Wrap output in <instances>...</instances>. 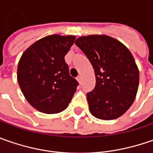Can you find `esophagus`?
<instances>
[{
    "mask_svg": "<svg viewBox=\"0 0 153 153\" xmlns=\"http://www.w3.org/2000/svg\"><path fill=\"white\" fill-rule=\"evenodd\" d=\"M76 80L78 81V82H79L80 84L82 83V76H77V78H76Z\"/></svg>",
    "mask_w": 153,
    "mask_h": 153,
    "instance_id": "obj_1",
    "label": "esophagus"
}]
</instances>
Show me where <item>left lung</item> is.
Wrapping results in <instances>:
<instances>
[{
    "mask_svg": "<svg viewBox=\"0 0 153 153\" xmlns=\"http://www.w3.org/2000/svg\"><path fill=\"white\" fill-rule=\"evenodd\" d=\"M76 45L93 65L96 83L87 94L94 117L112 120L132 105L138 91L140 74L135 60L126 46L106 35L81 36Z\"/></svg>",
    "mask_w": 153,
    "mask_h": 153,
    "instance_id": "left-lung-1",
    "label": "left lung"
}]
</instances>
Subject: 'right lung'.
I'll return each instance as SVG.
<instances>
[{
    "instance_id": "add662e5",
    "label": "right lung",
    "mask_w": 153,
    "mask_h": 153,
    "mask_svg": "<svg viewBox=\"0 0 153 153\" xmlns=\"http://www.w3.org/2000/svg\"><path fill=\"white\" fill-rule=\"evenodd\" d=\"M75 36L50 35L30 45L18 65L17 79L26 100L37 111L55 114L66 108L78 85L65 56Z\"/></svg>"
}]
</instances>
